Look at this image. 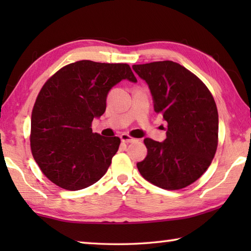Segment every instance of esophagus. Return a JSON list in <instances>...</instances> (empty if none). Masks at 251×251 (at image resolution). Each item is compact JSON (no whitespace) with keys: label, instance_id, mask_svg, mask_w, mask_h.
Masks as SVG:
<instances>
[{"label":"esophagus","instance_id":"34e87169","mask_svg":"<svg viewBox=\"0 0 251 251\" xmlns=\"http://www.w3.org/2000/svg\"><path fill=\"white\" fill-rule=\"evenodd\" d=\"M121 139H122L123 143H131V142L135 141V138H133L131 136H129L128 134H125V133L121 134Z\"/></svg>","mask_w":251,"mask_h":251}]
</instances>
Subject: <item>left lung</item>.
<instances>
[{"instance_id":"1","label":"left lung","mask_w":251,"mask_h":251,"mask_svg":"<svg viewBox=\"0 0 251 251\" xmlns=\"http://www.w3.org/2000/svg\"><path fill=\"white\" fill-rule=\"evenodd\" d=\"M150 86L154 110L167 122L163 143L145 138L147 156L137 168L163 189L185 188L210 166L218 146V110L210 91L192 72L173 61L133 65Z\"/></svg>"}]
</instances>
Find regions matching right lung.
I'll use <instances>...</instances> for the list:
<instances>
[{"instance_id":"right-lung-1","label":"right lung","mask_w":251,"mask_h":251,"mask_svg":"<svg viewBox=\"0 0 251 251\" xmlns=\"http://www.w3.org/2000/svg\"><path fill=\"white\" fill-rule=\"evenodd\" d=\"M125 78L137 82L128 64L83 59L63 66L41 88L29 142L36 164L53 184L79 190L107 172L121 139L93 133L92 122L104 114L108 91Z\"/></svg>"}]
</instances>
